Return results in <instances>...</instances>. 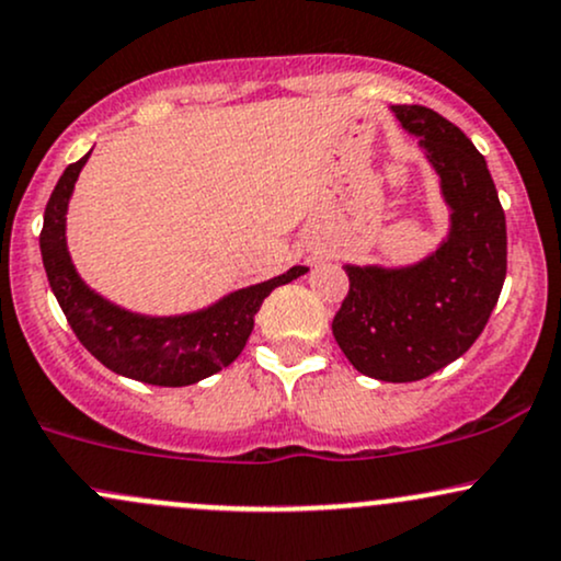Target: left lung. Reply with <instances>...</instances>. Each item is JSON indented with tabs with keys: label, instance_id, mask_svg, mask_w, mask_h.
<instances>
[{
	"label": "left lung",
	"instance_id": "left-lung-1",
	"mask_svg": "<svg viewBox=\"0 0 561 561\" xmlns=\"http://www.w3.org/2000/svg\"><path fill=\"white\" fill-rule=\"evenodd\" d=\"M392 113L440 176L450 231L414 266H345L351 289L332 334L362 375L416 382L465 356L485 330L506 279V216L485 158L459 126L422 105Z\"/></svg>",
	"mask_w": 561,
	"mask_h": 561
}]
</instances>
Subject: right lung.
<instances>
[{"instance_id": "right-lung-1", "label": "right lung", "mask_w": 561, "mask_h": 561, "mask_svg": "<svg viewBox=\"0 0 561 561\" xmlns=\"http://www.w3.org/2000/svg\"><path fill=\"white\" fill-rule=\"evenodd\" d=\"M87 160L89 156H83L62 171L44 208V227L38 234L44 272L70 330L96 362L115 375L147 385L184 388L221 371L242 353L263 298H268L274 287L298 279L308 268L293 266L287 274L237 289L210 308L184 317H141L113 306L83 285L66 244L68 199Z\"/></svg>"}]
</instances>
